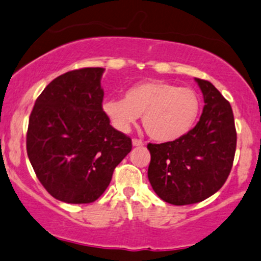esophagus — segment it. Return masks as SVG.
<instances>
[{"label": "esophagus", "instance_id": "1", "mask_svg": "<svg viewBox=\"0 0 261 261\" xmlns=\"http://www.w3.org/2000/svg\"><path fill=\"white\" fill-rule=\"evenodd\" d=\"M132 144L134 145V147H142V145H144V143H143L141 139H137L134 138L133 141H132Z\"/></svg>", "mask_w": 261, "mask_h": 261}]
</instances>
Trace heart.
<instances>
[{"mask_svg": "<svg viewBox=\"0 0 261 261\" xmlns=\"http://www.w3.org/2000/svg\"><path fill=\"white\" fill-rule=\"evenodd\" d=\"M103 111L116 129L127 132L143 116V127L150 138L174 142L194 127L200 112V99L194 89L164 81H148L132 86L124 98H109Z\"/></svg>", "mask_w": 261, "mask_h": 261, "instance_id": "obj_1", "label": "heart"}]
</instances>
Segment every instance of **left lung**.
I'll use <instances>...</instances> for the list:
<instances>
[{
	"instance_id": "1",
	"label": "left lung",
	"mask_w": 261,
	"mask_h": 261,
	"mask_svg": "<svg viewBox=\"0 0 261 261\" xmlns=\"http://www.w3.org/2000/svg\"><path fill=\"white\" fill-rule=\"evenodd\" d=\"M195 82L205 103L197 125L178 141L147 145L150 186L173 205L195 204L215 194L230 174L237 149L230 103L208 81Z\"/></svg>"
}]
</instances>
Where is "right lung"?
I'll return each instance as SVG.
<instances>
[{"label": "right lung", "instance_id": "right-lung-1", "mask_svg": "<svg viewBox=\"0 0 261 261\" xmlns=\"http://www.w3.org/2000/svg\"><path fill=\"white\" fill-rule=\"evenodd\" d=\"M103 72L81 68L55 78L31 112L27 155L44 189L64 203L97 200L132 150V139L102 108Z\"/></svg>", "mask_w": 261, "mask_h": 261}]
</instances>
